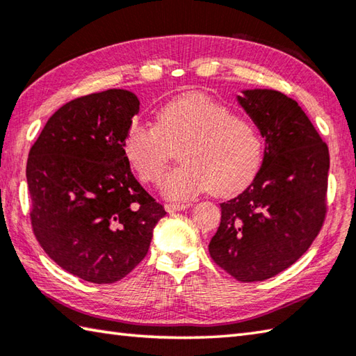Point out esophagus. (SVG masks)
Segmentation results:
<instances>
[{
  "label": "esophagus",
  "mask_w": 356,
  "mask_h": 356,
  "mask_svg": "<svg viewBox=\"0 0 356 356\" xmlns=\"http://www.w3.org/2000/svg\"><path fill=\"white\" fill-rule=\"evenodd\" d=\"M188 207V204H166L165 210L168 213H176V211H182Z\"/></svg>",
  "instance_id": "esophagus-1"
}]
</instances>
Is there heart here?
Returning a JSON list of instances; mask_svg holds the SVG:
<instances>
[{"mask_svg": "<svg viewBox=\"0 0 356 356\" xmlns=\"http://www.w3.org/2000/svg\"><path fill=\"white\" fill-rule=\"evenodd\" d=\"M180 166L166 174L162 193L186 200L210 190L229 196L254 177L264 140L256 123L204 94H185L159 109L156 124L134 122L123 138V152L143 184L157 185L172 156Z\"/></svg>", "mask_w": 356, "mask_h": 356, "instance_id": "b5f03b06", "label": "heart"}]
</instances>
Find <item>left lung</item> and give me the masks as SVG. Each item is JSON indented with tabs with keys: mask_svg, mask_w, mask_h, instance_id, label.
<instances>
[{
	"mask_svg": "<svg viewBox=\"0 0 356 356\" xmlns=\"http://www.w3.org/2000/svg\"><path fill=\"white\" fill-rule=\"evenodd\" d=\"M238 100L266 137L264 162L245 191L220 204L208 252L234 280L257 282L293 266L321 232L330 156L293 99L253 89Z\"/></svg>",
	"mask_w": 356,
	"mask_h": 356,
	"instance_id": "obj_1",
	"label": "left lung"
}]
</instances>
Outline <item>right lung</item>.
Listing matches in <instances>:
<instances>
[{"label":"right lung","mask_w":356,"mask_h":356,"mask_svg":"<svg viewBox=\"0 0 356 356\" xmlns=\"http://www.w3.org/2000/svg\"><path fill=\"white\" fill-rule=\"evenodd\" d=\"M138 109L124 89L79 97L49 118L29 151L35 238L57 266L88 282L129 275L166 214L132 176L123 152Z\"/></svg>","instance_id":"obj_1"}]
</instances>
